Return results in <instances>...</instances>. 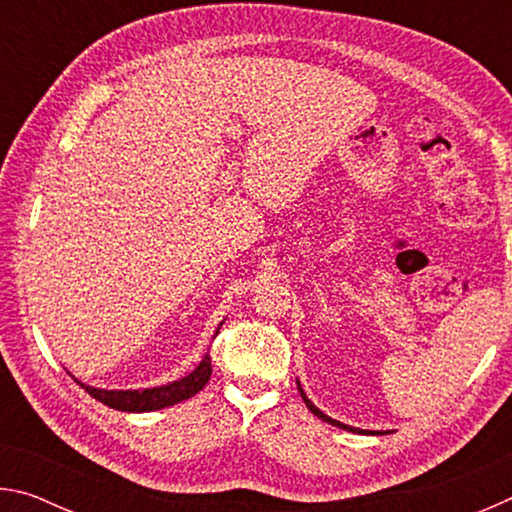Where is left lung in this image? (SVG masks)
Returning a JSON list of instances; mask_svg holds the SVG:
<instances>
[{"label":"left lung","mask_w":512,"mask_h":512,"mask_svg":"<svg viewBox=\"0 0 512 512\" xmlns=\"http://www.w3.org/2000/svg\"><path fill=\"white\" fill-rule=\"evenodd\" d=\"M298 391H300V395H302V400H305L307 409H309L311 413H314V415H318L320 420H325V422H329V424H334V427L345 429V431H357V433H379V431H363V429H354V427H350V424H343V422H339V420H332V418H329V415H325L323 411L318 409V406H314V402L309 400V397L305 395V391H302V388H300V381H298Z\"/></svg>","instance_id":"left-lung-1"}]
</instances>
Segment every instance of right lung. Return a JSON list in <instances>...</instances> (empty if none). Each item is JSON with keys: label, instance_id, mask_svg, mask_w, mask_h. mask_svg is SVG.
I'll use <instances>...</instances> for the list:
<instances>
[{"label": "right lung", "instance_id": "1", "mask_svg": "<svg viewBox=\"0 0 512 512\" xmlns=\"http://www.w3.org/2000/svg\"><path fill=\"white\" fill-rule=\"evenodd\" d=\"M221 325L216 327V334H219ZM210 375H212V359L210 354H205L203 361L198 363L189 375L164 386L140 388V391H103V388L88 386L79 379H76V384L85 388V393H90L94 400L110 406V409L128 411V413H146V411H160L164 406H173L178 402L189 400V397H194L198 391H203V386L210 381Z\"/></svg>", "mask_w": 512, "mask_h": 512}]
</instances>
